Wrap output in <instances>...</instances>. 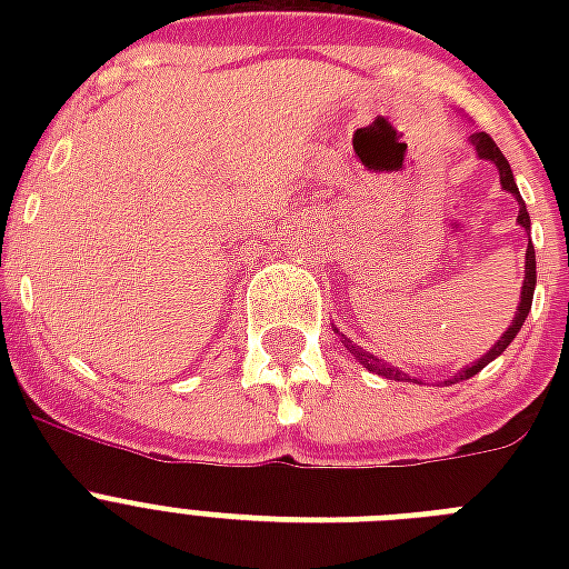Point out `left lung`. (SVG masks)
<instances>
[{
    "mask_svg": "<svg viewBox=\"0 0 569 569\" xmlns=\"http://www.w3.org/2000/svg\"><path fill=\"white\" fill-rule=\"evenodd\" d=\"M469 144L476 147V156L478 159H485V162L496 164V171H499V182H502V189L508 191V194L517 197V203H520V214H517V223H520L522 230L529 232L531 230V218L529 212H526V203H522V197H520V189H517V182H513V171H511V164H508V159L502 156V150L496 147V141L487 132H472L469 136ZM535 286H538V271H535V248H531V239H529V248H526V277H522V289H520V307H517V312H513V319L511 325H508V330H505L502 337L496 339V346L487 351V355H481L476 360V363H469L467 369H460V372H455L451 378H446L442 383L449 387V383H458V380H469L472 375H478L481 369H485L487 363H493L496 357L502 355L505 348L511 346L513 339H517V333H520L522 328V321H526V316L531 312V298H535ZM337 330V328H333ZM339 333V330H337ZM342 346L355 355L357 363H363L369 372L380 375V378H387V380H413L407 372H401L398 366H389L383 363V360H378L375 355H369V351H363L360 346H355L351 339L342 333Z\"/></svg>",
    "mask_w": 569,
    "mask_h": 569,
    "instance_id": "obj_1",
    "label": "left lung"
}]
</instances>
